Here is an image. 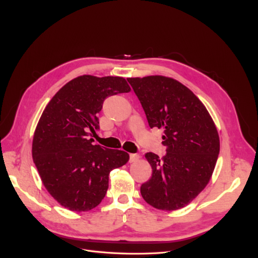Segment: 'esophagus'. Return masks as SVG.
<instances>
[{
	"label": "esophagus",
	"mask_w": 258,
	"mask_h": 258,
	"mask_svg": "<svg viewBox=\"0 0 258 258\" xmlns=\"http://www.w3.org/2000/svg\"><path fill=\"white\" fill-rule=\"evenodd\" d=\"M138 159H139V155H137V154H131L130 155V162H131V163H134V162L138 161Z\"/></svg>",
	"instance_id": "obj_1"
}]
</instances>
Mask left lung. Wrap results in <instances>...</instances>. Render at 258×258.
Returning <instances> with one entry per match:
<instances>
[{"instance_id": "1", "label": "left lung", "mask_w": 258, "mask_h": 258, "mask_svg": "<svg viewBox=\"0 0 258 258\" xmlns=\"http://www.w3.org/2000/svg\"><path fill=\"white\" fill-rule=\"evenodd\" d=\"M151 128L163 131L166 155L145 154L152 178L141 185L151 206L172 211L188 205L206 187L220 153V137L207 108L173 78L153 75L127 78Z\"/></svg>"}]
</instances>
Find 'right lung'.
Segmentation results:
<instances>
[{
  "label": "right lung",
  "instance_id": "right-lung-1",
  "mask_svg": "<svg viewBox=\"0 0 258 258\" xmlns=\"http://www.w3.org/2000/svg\"><path fill=\"white\" fill-rule=\"evenodd\" d=\"M130 91L123 77L83 75L66 84L45 107L34 132L32 158L44 186L62 207L81 212L98 206L108 174L126 164L127 153L94 145L89 136L99 128L104 99Z\"/></svg>",
  "mask_w": 258,
  "mask_h": 258
}]
</instances>
